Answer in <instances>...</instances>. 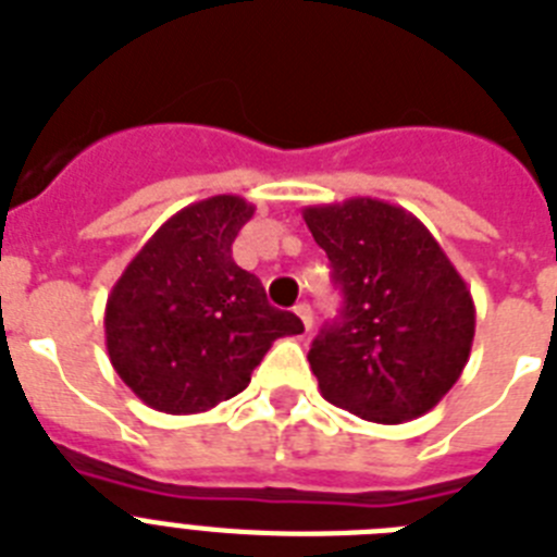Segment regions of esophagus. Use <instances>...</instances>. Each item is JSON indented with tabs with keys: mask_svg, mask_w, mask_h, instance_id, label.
<instances>
[{
	"mask_svg": "<svg viewBox=\"0 0 557 557\" xmlns=\"http://www.w3.org/2000/svg\"><path fill=\"white\" fill-rule=\"evenodd\" d=\"M296 315L301 319V324H305V333H310L312 330V310L310 305H296Z\"/></svg>",
	"mask_w": 557,
	"mask_h": 557,
	"instance_id": "34e87169",
	"label": "esophagus"
}]
</instances>
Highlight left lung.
I'll list each match as a JSON object with an SVG mask.
<instances>
[{
	"mask_svg": "<svg viewBox=\"0 0 557 557\" xmlns=\"http://www.w3.org/2000/svg\"><path fill=\"white\" fill-rule=\"evenodd\" d=\"M344 307L310 347L330 404L372 424L424 416L470 361L475 305L461 273L410 210L381 199L305 207Z\"/></svg>",
	"mask_w": 557,
	"mask_h": 557,
	"instance_id": "obj_1",
	"label": "left lung"
}]
</instances>
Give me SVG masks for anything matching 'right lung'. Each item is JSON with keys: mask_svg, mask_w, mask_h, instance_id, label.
<instances>
[{"mask_svg": "<svg viewBox=\"0 0 557 557\" xmlns=\"http://www.w3.org/2000/svg\"><path fill=\"white\" fill-rule=\"evenodd\" d=\"M256 213L242 196H210L170 215L119 275L104 344L119 379L168 416L213 410L250 384L275 338L305 333L275 310L233 242Z\"/></svg>", "mask_w": 557, "mask_h": 557, "instance_id": "obj_1", "label": "right lung"}]
</instances>
